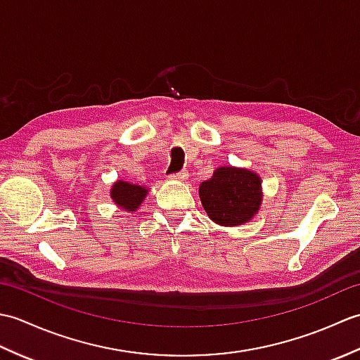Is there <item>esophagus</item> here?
<instances>
[{"instance_id":"esophagus-1","label":"esophagus","mask_w":360,"mask_h":360,"mask_svg":"<svg viewBox=\"0 0 360 360\" xmlns=\"http://www.w3.org/2000/svg\"><path fill=\"white\" fill-rule=\"evenodd\" d=\"M172 178L173 179H178V181H186V179H188V173H187V170H181L178 173L172 174Z\"/></svg>"}]
</instances>
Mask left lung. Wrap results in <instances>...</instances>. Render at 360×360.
Here are the masks:
<instances>
[{
	"instance_id": "left-lung-1",
	"label": "left lung",
	"mask_w": 360,
	"mask_h": 360,
	"mask_svg": "<svg viewBox=\"0 0 360 360\" xmlns=\"http://www.w3.org/2000/svg\"><path fill=\"white\" fill-rule=\"evenodd\" d=\"M200 198L213 223L224 227L243 226L254 219L262 207V178L249 168L218 167L200 184Z\"/></svg>"
}]
</instances>
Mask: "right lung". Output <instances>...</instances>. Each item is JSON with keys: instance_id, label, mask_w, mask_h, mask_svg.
<instances>
[{"instance_id": "right-lung-1", "label": "right lung", "mask_w": 360, "mask_h": 360, "mask_svg": "<svg viewBox=\"0 0 360 360\" xmlns=\"http://www.w3.org/2000/svg\"><path fill=\"white\" fill-rule=\"evenodd\" d=\"M148 195V188L136 182H128L124 179H117L111 186L110 196L112 202L120 207V210L133 213L141 207L145 196Z\"/></svg>"}]
</instances>
